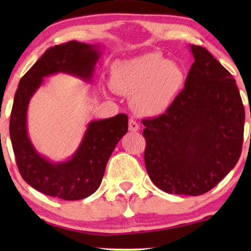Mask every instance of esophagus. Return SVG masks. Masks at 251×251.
<instances>
[{"mask_svg":"<svg viewBox=\"0 0 251 251\" xmlns=\"http://www.w3.org/2000/svg\"><path fill=\"white\" fill-rule=\"evenodd\" d=\"M138 130H139L138 123H137L133 119H130L129 120V131L136 132V131H138Z\"/></svg>","mask_w":251,"mask_h":251,"instance_id":"34e87169","label":"esophagus"}]
</instances>
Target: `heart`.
Here are the masks:
<instances>
[{
    "label": "heart",
    "mask_w": 251,
    "mask_h": 251,
    "mask_svg": "<svg viewBox=\"0 0 251 251\" xmlns=\"http://www.w3.org/2000/svg\"><path fill=\"white\" fill-rule=\"evenodd\" d=\"M184 70L159 52H150L119 63L112 73L116 92L132 96V105L143 115L168 111L184 83Z\"/></svg>",
    "instance_id": "1"
}]
</instances>
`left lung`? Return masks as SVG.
I'll use <instances>...</instances> for the list:
<instances>
[{
    "instance_id": "1",
    "label": "left lung",
    "mask_w": 251,
    "mask_h": 251,
    "mask_svg": "<svg viewBox=\"0 0 251 251\" xmlns=\"http://www.w3.org/2000/svg\"><path fill=\"white\" fill-rule=\"evenodd\" d=\"M194 63L164 114L143 120L147 174L170 194H204L241 155L245 107L231 73L204 48L190 44Z\"/></svg>"
}]
</instances>
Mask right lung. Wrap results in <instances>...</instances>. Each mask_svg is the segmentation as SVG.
Segmentation results:
<instances>
[{
	"mask_svg": "<svg viewBox=\"0 0 251 251\" xmlns=\"http://www.w3.org/2000/svg\"><path fill=\"white\" fill-rule=\"evenodd\" d=\"M99 44L70 41L49 48L24 75L13 99L10 116V138L19 173L27 184L41 193L63 200H81L95 193L116 144L128 131V116L95 120L71 159L53 162L41 155L27 131V109L30 98L43 83V77L66 73L91 82L100 57Z\"/></svg>",
	"mask_w": 251,
	"mask_h": 251,
	"instance_id": "add662e5",
	"label": "right lung"
}]
</instances>
